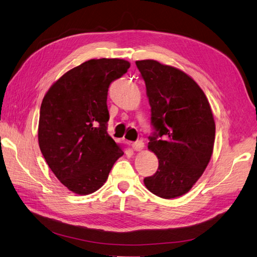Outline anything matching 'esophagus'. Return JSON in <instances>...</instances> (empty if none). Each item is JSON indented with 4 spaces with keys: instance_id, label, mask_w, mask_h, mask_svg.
Listing matches in <instances>:
<instances>
[{
    "instance_id": "obj_1",
    "label": "esophagus",
    "mask_w": 257,
    "mask_h": 257,
    "mask_svg": "<svg viewBox=\"0 0 257 257\" xmlns=\"http://www.w3.org/2000/svg\"><path fill=\"white\" fill-rule=\"evenodd\" d=\"M143 147H145V143H143V141L141 140H137L136 142L133 143V148L136 151H140L141 149H143Z\"/></svg>"
}]
</instances>
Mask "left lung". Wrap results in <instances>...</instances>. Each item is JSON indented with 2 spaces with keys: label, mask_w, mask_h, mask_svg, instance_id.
I'll return each instance as SVG.
<instances>
[{
  "label": "left lung",
  "mask_w": 257,
  "mask_h": 257,
  "mask_svg": "<svg viewBox=\"0 0 257 257\" xmlns=\"http://www.w3.org/2000/svg\"><path fill=\"white\" fill-rule=\"evenodd\" d=\"M151 106L148 148L158 171L143 182L151 193L171 199L186 194L209 163L216 126L205 93L183 71L154 60L136 61Z\"/></svg>",
  "instance_id": "8db88e82"
}]
</instances>
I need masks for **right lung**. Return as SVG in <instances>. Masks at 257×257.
<instances>
[{
    "mask_svg": "<svg viewBox=\"0 0 257 257\" xmlns=\"http://www.w3.org/2000/svg\"><path fill=\"white\" fill-rule=\"evenodd\" d=\"M129 68L121 59H92L68 71L45 95L38 128L40 151L71 192H96L123 154L107 133V95L111 82Z\"/></svg>",
    "mask_w": 257,
    "mask_h": 257,
    "instance_id": "right-lung-1",
    "label": "right lung"
}]
</instances>
